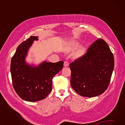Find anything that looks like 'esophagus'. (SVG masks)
Segmentation results:
<instances>
[{
  "label": "esophagus",
  "mask_w": 125,
  "mask_h": 125,
  "mask_svg": "<svg viewBox=\"0 0 125 125\" xmlns=\"http://www.w3.org/2000/svg\"><path fill=\"white\" fill-rule=\"evenodd\" d=\"M69 63L68 62V61H65L64 62V67H68L69 65Z\"/></svg>",
  "instance_id": "1"
}]
</instances>
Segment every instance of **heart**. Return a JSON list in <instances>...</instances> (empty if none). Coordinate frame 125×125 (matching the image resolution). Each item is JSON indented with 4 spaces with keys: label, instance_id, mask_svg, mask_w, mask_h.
<instances>
[{
    "label": "heart",
    "instance_id": "obj_1",
    "mask_svg": "<svg viewBox=\"0 0 125 125\" xmlns=\"http://www.w3.org/2000/svg\"><path fill=\"white\" fill-rule=\"evenodd\" d=\"M78 45H79V42H78L77 41H73L71 42V47L72 48H73V49H74V48H77ZM84 52V49L83 48H80V49L78 50V55H82Z\"/></svg>",
    "mask_w": 125,
    "mask_h": 125
}]
</instances>
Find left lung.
I'll return each mask as SVG.
<instances>
[{
    "instance_id": "8db88e82",
    "label": "left lung",
    "mask_w": 125,
    "mask_h": 125,
    "mask_svg": "<svg viewBox=\"0 0 125 125\" xmlns=\"http://www.w3.org/2000/svg\"><path fill=\"white\" fill-rule=\"evenodd\" d=\"M69 65L72 88L80 95L94 97L108 87L114 68V55L106 42L99 39Z\"/></svg>"
}]
</instances>
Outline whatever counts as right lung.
I'll return each mask as SVG.
<instances>
[{"label":"right lung","mask_w":125,"mask_h":125,"mask_svg":"<svg viewBox=\"0 0 125 125\" xmlns=\"http://www.w3.org/2000/svg\"><path fill=\"white\" fill-rule=\"evenodd\" d=\"M37 36H30L20 43L12 56L10 64L13 88L23 100L30 102L41 100L52 91V79L63 67V61L44 62L37 67L26 64L25 61L29 48Z\"/></svg>","instance_id":"1"}]
</instances>
